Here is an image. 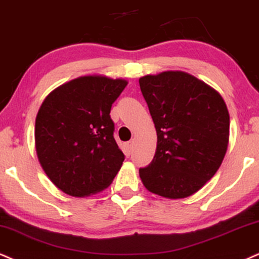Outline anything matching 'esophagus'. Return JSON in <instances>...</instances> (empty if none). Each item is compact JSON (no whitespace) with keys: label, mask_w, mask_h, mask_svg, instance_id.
Returning a JSON list of instances; mask_svg holds the SVG:
<instances>
[{"label":"esophagus","mask_w":259,"mask_h":259,"mask_svg":"<svg viewBox=\"0 0 259 259\" xmlns=\"http://www.w3.org/2000/svg\"><path fill=\"white\" fill-rule=\"evenodd\" d=\"M133 144H135V143H133V140H131V142H127L126 144H124V151H126L127 155L132 154Z\"/></svg>","instance_id":"1"}]
</instances>
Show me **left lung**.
Instances as JSON below:
<instances>
[{"instance_id": "8db88e82", "label": "left lung", "mask_w": 259, "mask_h": 259, "mask_svg": "<svg viewBox=\"0 0 259 259\" xmlns=\"http://www.w3.org/2000/svg\"><path fill=\"white\" fill-rule=\"evenodd\" d=\"M157 133L151 163L139 169L144 186L178 199L196 193L215 175L228 146L229 114L212 88L185 72L139 79Z\"/></svg>"}]
</instances>
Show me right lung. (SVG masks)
Segmentation results:
<instances>
[{
    "label": "right lung",
    "mask_w": 259,
    "mask_h": 259,
    "mask_svg": "<svg viewBox=\"0 0 259 259\" xmlns=\"http://www.w3.org/2000/svg\"><path fill=\"white\" fill-rule=\"evenodd\" d=\"M122 79L88 75L54 90L36 117L34 139L41 168L73 197L107 188L124 155L114 139L111 105L126 88Z\"/></svg>",
    "instance_id": "right-lung-1"
}]
</instances>
